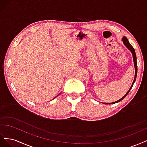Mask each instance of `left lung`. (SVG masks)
<instances>
[{
  "label": "left lung",
  "mask_w": 147,
  "mask_h": 147,
  "mask_svg": "<svg viewBox=\"0 0 147 147\" xmlns=\"http://www.w3.org/2000/svg\"><path fill=\"white\" fill-rule=\"evenodd\" d=\"M122 41L123 42V43L124 44V45H125L129 50H130V51L132 53V57H133V61H134V67H135V77H134V81H133V83L132 84V85L130 88L129 90V91L127 92L126 94L124 95L121 99H120L119 100L116 101V102H112V103H103V104H115V103H117V102H119L121 100H122L124 97H125L127 94L129 92V91H131V90L132 89V86H133V84H134V82H136V77H137V57H136V52H135V50L134 48L132 47V46L131 45L130 43L129 42L127 38L126 37H123V38H122Z\"/></svg>",
  "instance_id": "left-lung-1"
}]
</instances>
